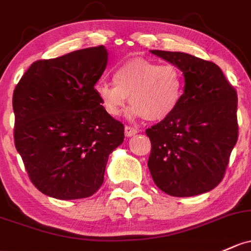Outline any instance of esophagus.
Returning a JSON list of instances; mask_svg holds the SVG:
<instances>
[{"label":"esophagus","mask_w":251,"mask_h":251,"mask_svg":"<svg viewBox=\"0 0 251 251\" xmlns=\"http://www.w3.org/2000/svg\"><path fill=\"white\" fill-rule=\"evenodd\" d=\"M136 133H137V129L133 128V126H126V128H125V135L126 137H130V136L135 135Z\"/></svg>","instance_id":"obj_1"}]
</instances>
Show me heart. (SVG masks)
<instances>
[{"label":"heart","instance_id":"b5f03b06","mask_svg":"<svg viewBox=\"0 0 251 251\" xmlns=\"http://www.w3.org/2000/svg\"><path fill=\"white\" fill-rule=\"evenodd\" d=\"M114 82L101 81L96 86L104 111L117 117L129 97V117H144L151 122L165 120L176 111L184 87L183 75L176 66L146 58H134L118 66Z\"/></svg>","mask_w":251,"mask_h":251}]
</instances>
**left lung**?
Segmentation results:
<instances>
[{
    "label": "left lung",
    "instance_id": "obj_1",
    "mask_svg": "<svg viewBox=\"0 0 251 251\" xmlns=\"http://www.w3.org/2000/svg\"><path fill=\"white\" fill-rule=\"evenodd\" d=\"M184 76L182 100L146 130L155 185L177 198L200 195L222 182L237 139V93L215 63L185 52L151 50Z\"/></svg>",
    "mask_w": 251,
    "mask_h": 251
}]
</instances>
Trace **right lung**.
<instances>
[{
    "label": "right lung",
    "mask_w": 251,
    "mask_h": 251,
    "mask_svg": "<svg viewBox=\"0 0 251 251\" xmlns=\"http://www.w3.org/2000/svg\"><path fill=\"white\" fill-rule=\"evenodd\" d=\"M104 45L31 64L13 94L14 142L32 183L60 200L93 195L125 126L96 93L107 64Z\"/></svg>",
    "instance_id": "add662e5"
}]
</instances>
